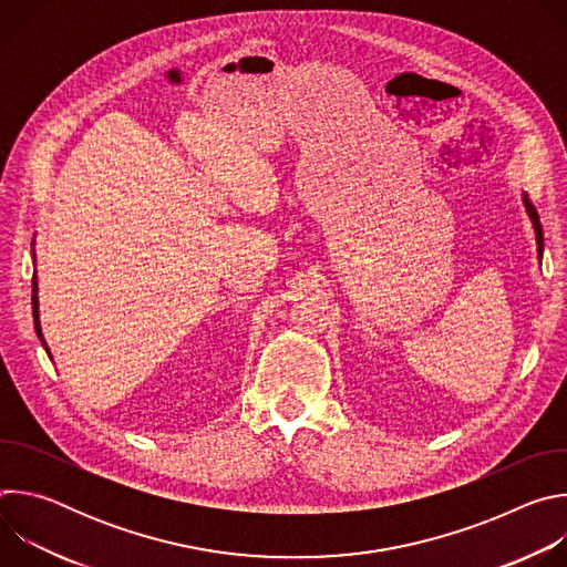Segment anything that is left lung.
Here are the masks:
<instances>
[{"mask_svg":"<svg viewBox=\"0 0 567 567\" xmlns=\"http://www.w3.org/2000/svg\"><path fill=\"white\" fill-rule=\"evenodd\" d=\"M523 202H525V206H527V213H529V217H532V221H534V230H536V245H538V256H540V254H543V228H540L538 215H536V210H534L532 202L527 199V195L523 197Z\"/></svg>","mask_w":567,"mask_h":567,"instance_id":"left-lung-1","label":"left lung"}]
</instances>
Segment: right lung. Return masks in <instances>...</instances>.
<instances>
[{"instance_id": "1", "label": "right lung", "mask_w": 567, "mask_h": 567, "mask_svg": "<svg viewBox=\"0 0 567 567\" xmlns=\"http://www.w3.org/2000/svg\"><path fill=\"white\" fill-rule=\"evenodd\" d=\"M33 318H35V332H38V337H40V341H42V346H44V350H47V343H44V339H42V330H40V320H38V282H35V278H33ZM47 354H49V350H47ZM51 357V354H49Z\"/></svg>"}]
</instances>
